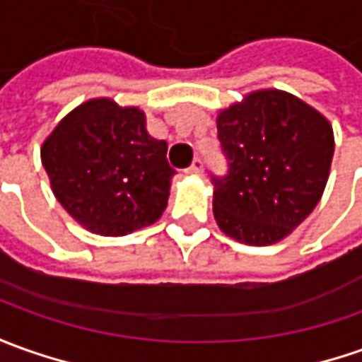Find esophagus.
<instances>
[{
  "mask_svg": "<svg viewBox=\"0 0 362 362\" xmlns=\"http://www.w3.org/2000/svg\"><path fill=\"white\" fill-rule=\"evenodd\" d=\"M202 170H204V162H202L200 158H194L188 172H190V174H202Z\"/></svg>",
  "mask_w": 362,
  "mask_h": 362,
  "instance_id": "esophagus-1",
  "label": "esophagus"
}]
</instances>
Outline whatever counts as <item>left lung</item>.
<instances>
[{"label":"left lung","instance_id":"left-lung-1","mask_svg":"<svg viewBox=\"0 0 362 362\" xmlns=\"http://www.w3.org/2000/svg\"><path fill=\"white\" fill-rule=\"evenodd\" d=\"M228 174L212 176L214 218L247 245L281 242L313 212L327 186L331 122L301 98L265 88L218 115Z\"/></svg>","mask_w":362,"mask_h":362}]
</instances>
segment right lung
I'll return each mask as SVG.
<instances>
[{
	"mask_svg": "<svg viewBox=\"0 0 362 362\" xmlns=\"http://www.w3.org/2000/svg\"><path fill=\"white\" fill-rule=\"evenodd\" d=\"M166 150L148 134L142 110L90 98L47 136L41 162L69 216L88 232L117 238L164 212L176 174Z\"/></svg>",
	"mask_w": 362,
	"mask_h": 362,
	"instance_id": "add662e5",
	"label": "right lung"
}]
</instances>
